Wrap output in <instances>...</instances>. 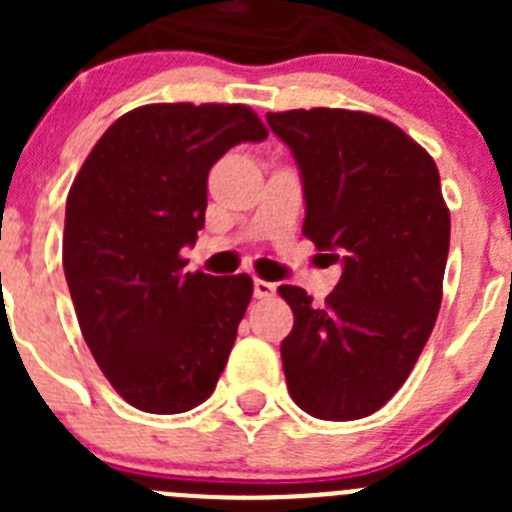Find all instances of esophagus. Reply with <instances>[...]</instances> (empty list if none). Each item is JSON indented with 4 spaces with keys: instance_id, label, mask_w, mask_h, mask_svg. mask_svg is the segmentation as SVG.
<instances>
[{
    "instance_id": "obj_1",
    "label": "esophagus",
    "mask_w": 512,
    "mask_h": 512,
    "mask_svg": "<svg viewBox=\"0 0 512 512\" xmlns=\"http://www.w3.org/2000/svg\"><path fill=\"white\" fill-rule=\"evenodd\" d=\"M277 295V284L266 282V279H253V297L256 300H266V297Z\"/></svg>"
}]
</instances>
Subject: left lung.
Masks as SVG:
<instances>
[{
	"label": "left lung",
	"instance_id": "8db88e82",
	"mask_svg": "<svg viewBox=\"0 0 512 512\" xmlns=\"http://www.w3.org/2000/svg\"><path fill=\"white\" fill-rule=\"evenodd\" d=\"M266 120L300 166L302 233L343 261L323 307L279 287L295 312L282 341L287 390L312 418H366L405 384L441 307L451 217L436 161L369 112L315 107Z\"/></svg>",
	"mask_w": 512,
	"mask_h": 512
}]
</instances>
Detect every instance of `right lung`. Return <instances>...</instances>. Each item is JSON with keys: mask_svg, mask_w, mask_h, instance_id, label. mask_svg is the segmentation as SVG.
Here are the masks:
<instances>
[{"mask_svg": "<svg viewBox=\"0 0 512 512\" xmlns=\"http://www.w3.org/2000/svg\"><path fill=\"white\" fill-rule=\"evenodd\" d=\"M266 135L246 104H146L104 130L71 184L63 271L79 328L143 413L197 408L228 364L253 282L189 274L182 248L205 225L212 164Z\"/></svg>", "mask_w": 512, "mask_h": 512, "instance_id": "add662e5", "label": "right lung"}]
</instances>
